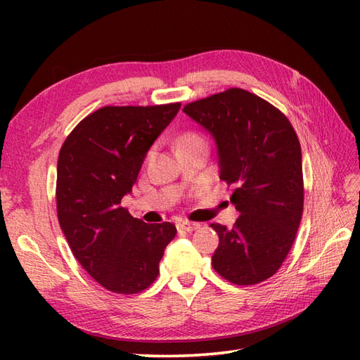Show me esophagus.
I'll use <instances>...</instances> for the list:
<instances>
[{
    "label": "esophagus",
    "mask_w": 360,
    "mask_h": 360,
    "mask_svg": "<svg viewBox=\"0 0 360 360\" xmlns=\"http://www.w3.org/2000/svg\"><path fill=\"white\" fill-rule=\"evenodd\" d=\"M200 227H201L200 223H192V221H181V223H178V229H182V231H187V232H193Z\"/></svg>",
    "instance_id": "34e87169"
}]
</instances>
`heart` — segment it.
<instances>
[{
	"instance_id": "b5f03b06",
	"label": "heart",
	"mask_w": 360,
	"mask_h": 360,
	"mask_svg": "<svg viewBox=\"0 0 360 360\" xmlns=\"http://www.w3.org/2000/svg\"><path fill=\"white\" fill-rule=\"evenodd\" d=\"M196 141H202L201 136H198L196 133H184L178 141V145H184L188 142H196Z\"/></svg>"
}]
</instances>
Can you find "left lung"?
<instances>
[{
    "label": "left lung",
    "instance_id": "left-lung-1",
    "mask_svg": "<svg viewBox=\"0 0 360 360\" xmlns=\"http://www.w3.org/2000/svg\"><path fill=\"white\" fill-rule=\"evenodd\" d=\"M212 134L219 179L235 186L232 229L212 223L219 244L212 266L233 285L262 283L280 269L303 213L302 148L288 117L262 97L231 88L184 106Z\"/></svg>",
    "mask_w": 360,
    "mask_h": 360
}]
</instances>
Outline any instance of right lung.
Here are the masks:
<instances>
[{
	"instance_id": "add662e5",
	"label": "right lung",
	"mask_w": 360,
	"mask_h": 360,
	"mask_svg": "<svg viewBox=\"0 0 360 360\" xmlns=\"http://www.w3.org/2000/svg\"><path fill=\"white\" fill-rule=\"evenodd\" d=\"M181 103L103 106L75 127L57 162V215L74 257L97 283L116 294H137L159 274L176 235L172 223L147 224L120 201L147 151Z\"/></svg>"
}]
</instances>
